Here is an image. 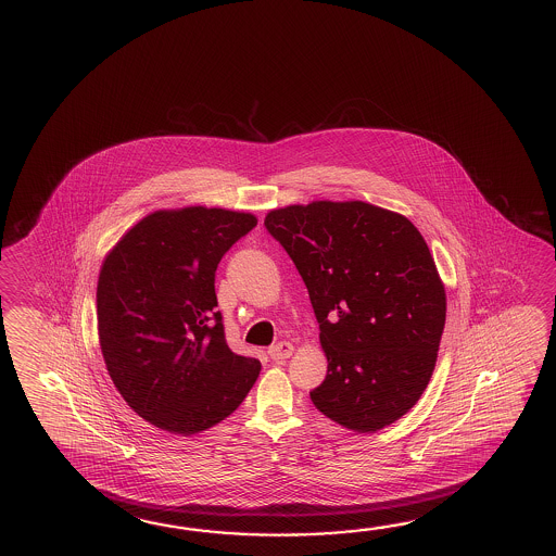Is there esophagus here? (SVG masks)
I'll return each mask as SVG.
<instances>
[{
    "mask_svg": "<svg viewBox=\"0 0 556 556\" xmlns=\"http://www.w3.org/2000/svg\"><path fill=\"white\" fill-rule=\"evenodd\" d=\"M293 351H295V346L291 342H279V344H275V346L269 349V356H271L273 361H277V363H283L293 354Z\"/></svg>",
    "mask_w": 556,
    "mask_h": 556,
    "instance_id": "34e87169",
    "label": "esophagus"
}]
</instances>
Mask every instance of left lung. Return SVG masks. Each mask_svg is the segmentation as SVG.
I'll list each match as a JSON object with an SVG mask.
<instances>
[{"mask_svg":"<svg viewBox=\"0 0 556 556\" xmlns=\"http://www.w3.org/2000/svg\"><path fill=\"white\" fill-rule=\"evenodd\" d=\"M265 227L295 263L329 370L311 400L358 433L416 406L435 368L445 287L408 217L366 202L287 205Z\"/></svg>","mask_w":556,"mask_h":556,"instance_id":"left-lung-1","label":"left lung"}]
</instances>
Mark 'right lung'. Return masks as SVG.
<instances>
[{
	"label": "right lung",
	"mask_w": 556,
	"mask_h": 556,
	"mask_svg": "<svg viewBox=\"0 0 556 556\" xmlns=\"http://www.w3.org/2000/svg\"><path fill=\"white\" fill-rule=\"evenodd\" d=\"M257 226L224 207L159 210L102 261L97 329L126 404L160 430L193 435L226 419L260 376L227 346L216 311L217 263Z\"/></svg>",
	"instance_id": "1"
}]
</instances>
